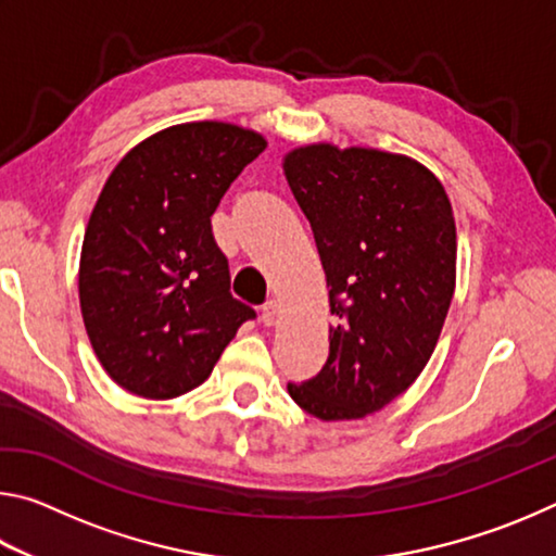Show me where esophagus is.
Instances as JSON below:
<instances>
[{
  "mask_svg": "<svg viewBox=\"0 0 556 556\" xmlns=\"http://www.w3.org/2000/svg\"><path fill=\"white\" fill-rule=\"evenodd\" d=\"M279 318V301L277 299H269L265 306H262V324L265 326H275Z\"/></svg>",
  "mask_w": 556,
  "mask_h": 556,
  "instance_id": "1",
  "label": "esophagus"
}]
</instances>
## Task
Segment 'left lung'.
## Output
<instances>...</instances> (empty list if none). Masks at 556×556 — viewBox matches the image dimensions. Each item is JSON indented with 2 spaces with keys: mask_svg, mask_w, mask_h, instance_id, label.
I'll return each instance as SVG.
<instances>
[{
  "mask_svg": "<svg viewBox=\"0 0 556 556\" xmlns=\"http://www.w3.org/2000/svg\"><path fill=\"white\" fill-rule=\"evenodd\" d=\"M285 176L326 271L328 361L287 390L324 421L363 419L425 370L456 289V223L439 178L404 154L306 144Z\"/></svg>",
  "mask_w": 556,
  "mask_h": 556,
  "instance_id": "left-lung-1",
  "label": "left lung"
}]
</instances>
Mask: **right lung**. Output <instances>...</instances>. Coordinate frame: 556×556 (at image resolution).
Segmentation results:
<instances>
[{"label": "right lung", "instance_id": "obj_1", "mask_svg": "<svg viewBox=\"0 0 556 556\" xmlns=\"http://www.w3.org/2000/svg\"><path fill=\"white\" fill-rule=\"evenodd\" d=\"M267 139L230 122H184L131 147L90 213L78 294L105 372L147 400L208 380L255 312L230 294L211 215Z\"/></svg>", "mask_w": 556, "mask_h": 556}]
</instances>
